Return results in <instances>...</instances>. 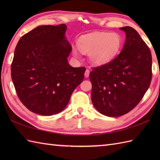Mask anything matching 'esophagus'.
I'll return each instance as SVG.
<instances>
[{
	"label": "esophagus",
	"mask_w": 160,
	"mask_h": 160,
	"mask_svg": "<svg viewBox=\"0 0 160 160\" xmlns=\"http://www.w3.org/2000/svg\"><path fill=\"white\" fill-rule=\"evenodd\" d=\"M89 73H90V71H89V69H87V70L85 71V73H84V76H85L86 78L89 77Z\"/></svg>",
	"instance_id": "1"
}]
</instances>
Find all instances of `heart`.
Segmentation results:
<instances>
[{
    "instance_id": "b5f03b06",
    "label": "heart",
    "mask_w": 160,
    "mask_h": 160,
    "mask_svg": "<svg viewBox=\"0 0 160 160\" xmlns=\"http://www.w3.org/2000/svg\"><path fill=\"white\" fill-rule=\"evenodd\" d=\"M122 43V37L118 33L95 32L81 37L78 45L82 52L89 53L91 62L101 65L109 62L120 53ZM73 53L78 56L76 50Z\"/></svg>"
}]
</instances>
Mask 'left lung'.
Listing matches in <instances>:
<instances>
[{
  "mask_svg": "<svg viewBox=\"0 0 160 160\" xmlns=\"http://www.w3.org/2000/svg\"><path fill=\"white\" fill-rule=\"evenodd\" d=\"M126 33L122 52L111 62L93 67L91 100L100 113L118 117L137 106L152 79V56L137 31L131 27L120 28Z\"/></svg>",
  "mask_w": 160,
  "mask_h": 160,
  "instance_id": "8db88e82",
  "label": "left lung"
}]
</instances>
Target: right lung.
Masks as SVG:
<instances>
[{
	"label": "right lung",
	"instance_id": "add662e5",
	"mask_svg": "<svg viewBox=\"0 0 160 160\" xmlns=\"http://www.w3.org/2000/svg\"><path fill=\"white\" fill-rule=\"evenodd\" d=\"M67 26H38L23 35L16 47L12 79L21 102L33 113L52 115L62 111L82 82L85 67L68 63L71 46Z\"/></svg>",
	"mask_w": 160,
	"mask_h": 160
}]
</instances>
